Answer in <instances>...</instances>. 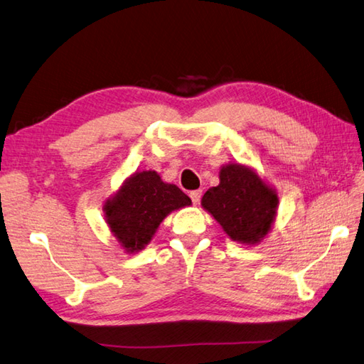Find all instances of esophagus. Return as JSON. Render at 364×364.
Listing matches in <instances>:
<instances>
[{
  "instance_id": "obj_1",
  "label": "esophagus",
  "mask_w": 364,
  "mask_h": 364,
  "mask_svg": "<svg viewBox=\"0 0 364 364\" xmlns=\"http://www.w3.org/2000/svg\"><path fill=\"white\" fill-rule=\"evenodd\" d=\"M200 196H203V190H195V191H191V193H190V198H191L193 204H195V205H198V204H199Z\"/></svg>"
}]
</instances>
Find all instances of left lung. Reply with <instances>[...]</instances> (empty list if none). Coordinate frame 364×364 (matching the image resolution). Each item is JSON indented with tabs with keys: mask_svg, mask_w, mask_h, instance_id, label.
<instances>
[{
	"mask_svg": "<svg viewBox=\"0 0 364 364\" xmlns=\"http://www.w3.org/2000/svg\"><path fill=\"white\" fill-rule=\"evenodd\" d=\"M200 204L233 241L254 245L271 230L279 198L254 169L229 164L221 168L220 185L205 191Z\"/></svg>",
	"mask_w": 364,
	"mask_h": 364,
	"instance_id": "1",
	"label": "left lung"
}]
</instances>
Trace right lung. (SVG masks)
Here are the masks:
<instances>
[{
  "label": "right lung",
  "instance_id": "add662e5",
  "mask_svg": "<svg viewBox=\"0 0 364 364\" xmlns=\"http://www.w3.org/2000/svg\"><path fill=\"white\" fill-rule=\"evenodd\" d=\"M191 199L173 183H165L156 171L135 173L117 195L104 204L110 232L127 252L146 246L160 223L173 210L190 205Z\"/></svg>",
  "mask_w": 364,
  "mask_h": 364
}]
</instances>
